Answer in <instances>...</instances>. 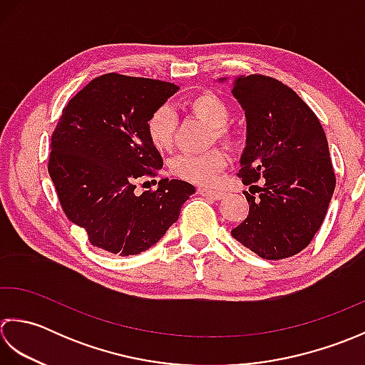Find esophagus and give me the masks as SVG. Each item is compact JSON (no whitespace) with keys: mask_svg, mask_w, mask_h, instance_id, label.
<instances>
[{"mask_svg":"<svg viewBox=\"0 0 365 365\" xmlns=\"http://www.w3.org/2000/svg\"><path fill=\"white\" fill-rule=\"evenodd\" d=\"M200 195H203L206 198H211V200H222L225 198V193L220 192V190H210V189H198Z\"/></svg>","mask_w":365,"mask_h":365,"instance_id":"1","label":"esophagus"}]
</instances>
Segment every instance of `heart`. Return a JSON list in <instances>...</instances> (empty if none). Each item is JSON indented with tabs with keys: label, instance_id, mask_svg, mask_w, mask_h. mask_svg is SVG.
I'll use <instances>...</instances> for the list:
<instances>
[{
	"label": "heart",
	"instance_id": "b5f03b06",
	"mask_svg": "<svg viewBox=\"0 0 365 365\" xmlns=\"http://www.w3.org/2000/svg\"><path fill=\"white\" fill-rule=\"evenodd\" d=\"M185 107L203 120L211 128L212 137L219 143L227 146L235 145L236 137L228 128L230 120L228 103L212 93L197 94L187 101ZM176 130V115L172 107L160 106L153 110L146 120V137L155 150L163 153L173 146ZM225 168V155L219 150H211L203 154H181L170 163V170L178 178L192 184L210 187L219 180V175Z\"/></svg>",
	"mask_w": 365,
	"mask_h": 365
}]
</instances>
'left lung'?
Segmentation results:
<instances>
[{
  "label": "left lung",
  "mask_w": 365,
  "mask_h": 365,
  "mask_svg": "<svg viewBox=\"0 0 365 365\" xmlns=\"http://www.w3.org/2000/svg\"><path fill=\"white\" fill-rule=\"evenodd\" d=\"M232 88L247 121L237 176L250 185L249 214L232 235L258 257L288 258L314 240L336 189L328 140L317 115L282 81L252 73Z\"/></svg>",
  "instance_id": "8db88e82"
}]
</instances>
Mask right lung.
Segmentation results:
<instances>
[{
    "instance_id": "right-lung-1",
    "label": "right lung",
    "mask_w": 365,
    "mask_h": 365,
    "mask_svg": "<svg viewBox=\"0 0 365 365\" xmlns=\"http://www.w3.org/2000/svg\"><path fill=\"white\" fill-rule=\"evenodd\" d=\"M168 81L106 73L63 108L51 133L48 175L72 224L94 247L129 257L145 252L180 217L195 187L160 180L137 195L140 178L155 176L162 155L146 137V120L178 91Z\"/></svg>"
}]
</instances>
